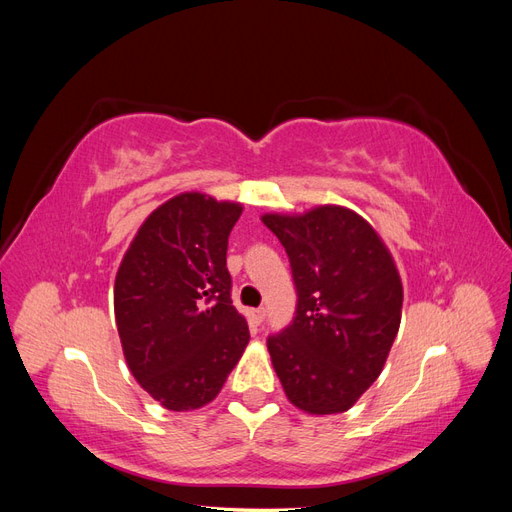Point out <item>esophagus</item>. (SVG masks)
Here are the masks:
<instances>
[{"label":"esophagus","instance_id":"1","mask_svg":"<svg viewBox=\"0 0 512 512\" xmlns=\"http://www.w3.org/2000/svg\"><path fill=\"white\" fill-rule=\"evenodd\" d=\"M265 316H267V309L265 307H258V309H254V312H252V320L256 324H260L262 320H265Z\"/></svg>","mask_w":512,"mask_h":512}]
</instances>
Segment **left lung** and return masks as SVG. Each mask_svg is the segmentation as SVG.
<instances>
[{"label":"left lung","instance_id":"8db88e82","mask_svg":"<svg viewBox=\"0 0 512 512\" xmlns=\"http://www.w3.org/2000/svg\"><path fill=\"white\" fill-rule=\"evenodd\" d=\"M262 222L290 260L297 312L267 348L290 404L350 410L376 382L401 322L404 288L391 252L359 213L322 205Z\"/></svg>","mask_w":512,"mask_h":512}]
</instances>
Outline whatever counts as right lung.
<instances>
[{"label":"right lung","mask_w":512,"mask_h":512,"mask_svg":"<svg viewBox=\"0 0 512 512\" xmlns=\"http://www.w3.org/2000/svg\"><path fill=\"white\" fill-rule=\"evenodd\" d=\"M243 207L183 192L138 228L115 277V320L136 382L166 410L203 408L250 342L230 299L228 235Z\"/></svg>","instance_id":"add662e5"}]
</instances>
